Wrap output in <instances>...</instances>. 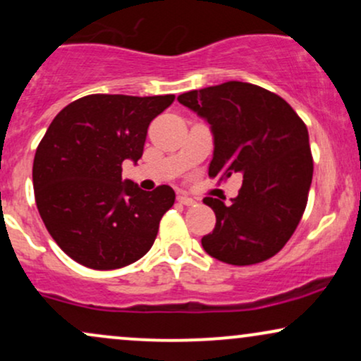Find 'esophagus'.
<instances>
[{
  "label": "esophagus",
  "mask_w": 361,
  "mask_h": 361,
  "mask_svg": "<svg viewBox=\"0 0 361 361\" xmlns=\"http://www.w3.org/2000/svg\"><path fill=\"white\" fill-rule=\"evenodd\" d=\"M176 200L180 202V204H183V205H195V204H197V200H195V198L188 197V195H185V193L178 195Z\"/></svg>",
  "instance_id": "obj_1"
}]
</instances>
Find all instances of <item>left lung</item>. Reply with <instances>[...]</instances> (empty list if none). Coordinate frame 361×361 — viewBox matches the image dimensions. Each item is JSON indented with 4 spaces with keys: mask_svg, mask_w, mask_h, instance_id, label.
<instances>
[{
    "mask_svg": "<svg viewBox=\"0 0 361 361\" xmlns=\"http://www.w3.org/2000/svg\"><path fill=\"white\" fill-rule=\"evenodd\" d=\"M210 126L214 156L209 176L241 173L231 204L205 197L215 229L202 238L210 256L229 264L271 258L299 226L312 183L309 132L283 98L251 82L227 81L178 97Z\"/></svg>",
    "mask_w": 361,
    "mask_h": 361,
    "instance_id": "1",
    "label": "left lung"
}]
</instances>
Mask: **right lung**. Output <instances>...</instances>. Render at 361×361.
Masks as SVG:
<instances>
[{
	"mask_svg": "<svg viewBox=\"0 0 361 361\" xmlns=\"http://www.w3.org/2000/svg\"><path fill=\"white\" fill-rule=\"evenodd\" d=\"M173 102L175 94H88L64 106L40 140L37 209L54 241L82 267H127L154 244L175 192L122 181V163L142 157L149 123Z\"/></svg>",
	"mask_w": 361,
	"mask_h": 361,
	"instance_id": "obj_1",
	"label": "right lung"
}]
</instances>
